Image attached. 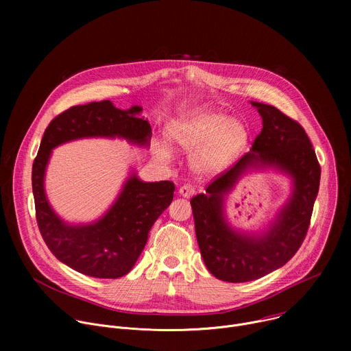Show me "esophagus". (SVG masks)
I'll return each mask as SVG.
<instances>
[{"instance_id":"34e87169","label":"esophagus","mask_w":351,"mask_h":351,"mask_svg":"<svg viewBox=\"0 0 351 351\" xmlns=\"http://www.w3.org/2000/svg\"><path fill=\"white\" fill-rule=\"evenodd\" d=\"M194 193H195V189H194V186H191V184H184V186H182V187L179 189V194H180L182 197H184V198L193 197Z\"/></svg>"}]
</instances>
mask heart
Segmentation results:
<instances>
[{"instance_id": "1", "label": "heart", "mask_w": 351, "mask_h": 351, "mask_svg": "<svg viewBox=\"0 0 351 351\" xmlns=\"http://www.w3.org/2000/svg\"><path fill=\"white\" fill-rule=\"evenodd\" d=\"M165 137L172 148L191 153L190 167L195 173L213 176L240 157L250 140V128L223 111L199 108L171 121ZM158 153L169 157L171 149L162 144Z\"/></svg>"}]
</instances>
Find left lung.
Wrapping results in <instances>:
<instances>
[{"instance_id": "1", "label": "left lung", "mask_w": 351, "mask_h": 351, "mask_svg": "<svg viewBox=\"0 0 351 351\" xmlns=\"http://www.w3.org/2000/svg\"><path fill=\"white\" fill-rule=\"evenodd\" d=\"M263 118L250 153L190 199L197 243L208 271L232 283L263 278L283 267L302 245L319 189L321 167L302 125L278 108L252 101ZM275 169L289 176L288 202L263 232L234 230L224 215V197L250 170Z\"/></svg>"}]
</instances>
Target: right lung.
<instances>
[{
  "label": "right lung",
  "mask_w": 351,
  "mask_h": 351,
  "mask_svg": "<svg viewBox=\"0 0 351 351\" xmlns=\"http://www.w3.org/2000/svg\"><path fill=\"white\" fill-rule=\"evenodd\" d=\"M143 108H117L110 99L76 106L49 122L32 169L36 218L40 233L51 253L72 269L93 278L117 279L136 264L148 232L173 199L169 180L143 182L130 172L118 197L104 215L90 223H69L49 204L44 179L53 149L61 144L91 137L123 138L148 147L152 126Z\"/></svg>",
  "instance_id": "add662e5"
}]
</instances>
